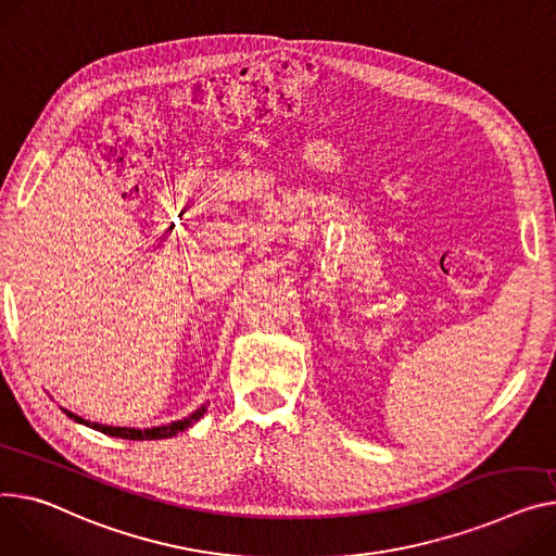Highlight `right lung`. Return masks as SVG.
<instances>
[{"label":"right lung","mask_w":556,"mask_h":556,"mask_svg":"<svg viewBox=\"0 0 556 556\" xmlns=\"http://www.w3.org/2000/svg\"><path fill=\"white\" fill-rule=\"evenodd\" d=\"M207 404H201L197 412H192L188 418H180V420H174L169 425H161V427H152V429H136V427H111V425H100V422H91V420H85L83 416H76L71 414L68 409H62L73 422L78 425H85V427H91L100 433H106V435H114V438H125V440H161V438H172L180 431H185L188 427H192L194 422L201 420V416L205 414Z\"/></svg>","instance_id":"obj_1"}]
</instances>
